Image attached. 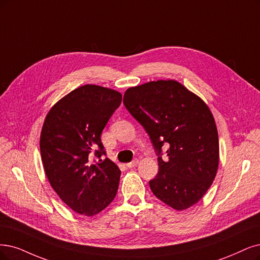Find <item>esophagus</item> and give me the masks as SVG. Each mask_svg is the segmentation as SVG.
<instances>
[{
  "mask_svg": "<svg viewBox=\"0 0 260 260\" xmlns=\"http://www.w3.org/2000/svg\"><path fill=\"white\" fill-rule=\"evenodd\" d=\"M138 162H139V160H138L137 158H135V159H134V160H132L131 162H127L126 166H127L128 168H133V167L137 166V165H138Z\"/></svg>",
  "mask_w": 260,
  "mask_h": 260,
  "instance_id": "34e87169",
  "label": "esophagus"
}]
</instances>
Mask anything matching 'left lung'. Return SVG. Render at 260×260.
<instances>
[{
    "label": "left lung",
    "mask_w": 260,
    "mask_h": 260,
    "mask_svg": "<svg viewBox=\"0 0 260 260\" xmlns=\"http://www.w3.org/2000/svg\"><path fill=\"white\" fill-rule=\"evenodd\" d=\"M123 103L158 155V174L149 182L152 193L178 211L197 204L212 185L219 160L217 128L208 105L176 80L132 86ZM164 144L168 157L161 159Z\"/></svg>",
    "instance_id": "1"
}]
</instances>
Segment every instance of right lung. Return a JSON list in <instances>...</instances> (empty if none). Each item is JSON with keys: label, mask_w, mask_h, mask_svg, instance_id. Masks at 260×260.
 Segmentation results:
<instances>
[{"label": "right lung", "mask_w": 260, "mask_h": 260, "mask_svg": "<svg viewBox=\"0 0 260 260\" xmlns=\"http://www.w3.org/2000/svg\"><path fill=\"white\" fill-rule=\"evenodd\" d=\"M122 102L118 91L81 85L47 113L40 148L46 176L55 193L76 213L98 214L117 195L121 171L109 158L91 164L95 150L105 154L101 134Z\"/></svg>", "instance_id": "add662e5"}]
</instances>
